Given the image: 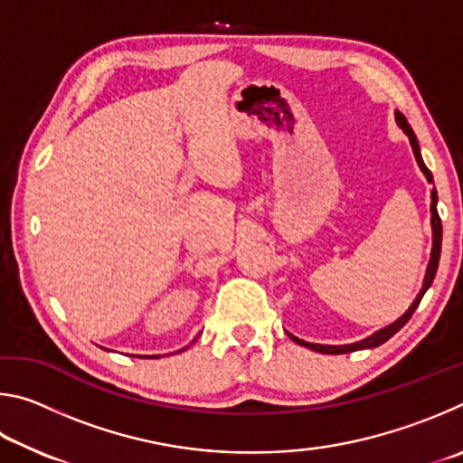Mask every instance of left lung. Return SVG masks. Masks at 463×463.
Instances as JSON below:
<instances>
[{
	"mask_svg": "<svg viewBox=\"0 0 463 463\" xmlns=\"http://www.w3.org/2000/svg\"><path fill=\"white\" fill-rule=\"evenodd\" d=\"M396 122L398 127H401L406 137H409L411 140V146H412V153H414V159H417L419 167L422 174H425L427 182L433 184V175H430V171L427 169L425 163H422V156H420V148H419V140L417 137H414V132L411 128V124L406 122L404 116L401 112H396ZM430 226H433V249H430V260H429V265H427V273H425V279H422V288L419 296L414 298V302L411 304V308L404 312V315L394 320V323L380 328V331H375L373 335L365 336L364 341H357V343H351V345H318V343H307L302 339H298V336L289 335V339L296 341L298 345H302V347H308L312 351H318V354H328V355H341V354H351V351H357V349H372V347H378V345L386 343L392 335H396L401 328L409 323L412 312L417 310V307L422 300V296H425L427 289L430 288V284H433L435 279V273H437V268H439V257H441V237H443V226H441V218H439V213H437V190L430 192Z\"/></svg>",
	"mask_w": 463,
	"mask_h": 463,
	"instance_id": "left-lung-1",
	"label": "left lung"
}]
</instances>
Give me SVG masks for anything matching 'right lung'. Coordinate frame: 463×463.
Listing matches in <instances>:
<instances>
[{
    "mask_svg": "<svg viewBox=\"0 0 463 463\" xmlns=\"http://www.w3.org/2000/svg\"><path fill=\"white\" fill-rule=\"evenodd\" d=\"M182 351H184V349H182ZM140 357H153V359H155V357H159V355H140Z\"/></svg>",
    "mask_w": 463,
    "mask_h": 463,
    "instance_id": "add662e5",
    "label": "right lung"
}]
</instances>
